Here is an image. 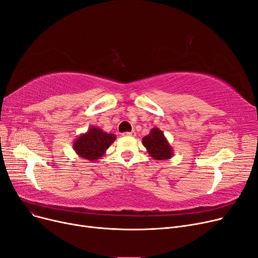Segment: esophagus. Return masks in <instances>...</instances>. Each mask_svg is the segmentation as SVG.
<instances>
[{
	"mask_svg": "<svg viewBox=\"0 0 258 258\" xmlns=\"http://www.w3.org/2000/svg\"><path fill=\"white\" fill-rule=\"evenodd\" d=\"M122 136H124V137H135L136 136V133L135 132H126V133H123Z\"/></svg>",
	"mask_w": 258,
	"mask_h": 258,
	"instance_id": "obj_1",
	"label": "esophagus"
}]
</instances>
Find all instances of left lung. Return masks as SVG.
<instances>
[{
	"label": "left lung",
	"instance_id": "left-lung-1",
	"mask_svg": "<svg viewBox=\"0 0 258 258\" xmlns=\"http://www.w3.org/2000/svg\"><path fill=\"white\" fill-rule=\"evenodd\" d=\"M142 143L149 155L156 160L171 159L174 156L173 148L158 127L152 128L149 135L142 138Z\"/></svg>",
	"mask_w": 258,
	"mask_h": 258
}]
</instances>
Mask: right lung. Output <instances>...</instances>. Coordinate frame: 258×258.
<instances>
[{
    "mask_svg": "<svg viewBox=\"0 0 258 258\" xmlns=\"http://www.w3.org/2000/svg\"><path fill=\"white\" fill-rule=\"evenodd\" d=\"M116 140V136L111 133L91 126L88 131L78 137L74 141L73 148L77 155L82 159L96 161L104 156L109 145Z\"/></svg>",
    "mask_w": 258,
    "mask_h": 258,
    "instance_id": "1",
    "label": "right lung"
}]
</instances>
